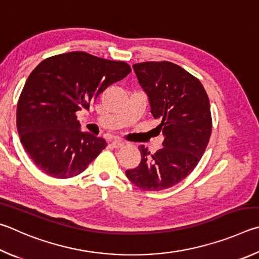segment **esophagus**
I'll use <instances>...</instances> for the list:
<instances>
[{
    "mask_svg": "<svg viewBox=\"0 0 259 259\" xmlns=\"http://www.w3.org/2000/svg\"><path fill=\"white\" fill-rule=\"evenodd\" d=\"M111 146H112L113 148L118 149V148H121L122 146H124V142L120 141V140H115V141L111 142Z\"/></svg>",
    "mask_w": 259,
    "mask_h": 259,
    "instance_id": "1",
    "label": "esophagus"
}]
</instances>
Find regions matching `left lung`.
Segmentation results:
<instances>
[{
    "instance_id": "8db88e82",
    "label": "left lung",
    "mask_w": 259,
    "mask_h": 259,
    "mask_svg": "<svg viewBox=\"0 0 259 259\" xmlns=\"http://www.w3.org/2000/svg\"><path fill=\"white\" fill-rule=\"evenodd\" d=\"M133 68L165 140L153 155L140 147L141 162L126 176L144 191H161L191 174L201 159L211 134L209 99L201 81L173 62L147 61Z\"/></svg>"
}]
</instances>
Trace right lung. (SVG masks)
<instances>
[{
  "label": "right lung",
  "instance_id": "1",
  "mask_svg": "<svg viewBox=\"0 0 259 259\" xmlns=\"http://www.w3.org/2000/svg\"><path fill=\"white\" fill-rule=\"evenodd\" d=\"M131 70L125 61L68 52L44 59L30 72L18 100L17 130L27 155L43 173L74 178L107 147L102 138L81 132L76 112L89 109Z\"/></svg>",
  "mask_w": 259,
  "mask_h": 259
}]
</instances>
